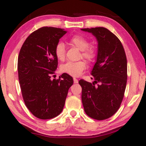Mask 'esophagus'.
Segmentation results:
<instances>
[{
    "label": "esophagus",
    "mask_w": 146,
    "mask_h": 146,
    "mask_svg": "<svg viewBox=\"0 0 146 146\" xmlns=\"http://www.w3.org/2000/svg\"><path fill=\"white\" fill-rule=\"evenodd\" d=\"M73 82H74L75 84H78V80H77L76 78H73Z\"/></svg>",
    "instance_id": "esophagus-1"
}]
</instances>
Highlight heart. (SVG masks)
Instances as JSON below:
<instances>
[{
	"label": "heart",
	"instance_id": "b5f03b06",
	"mask_svg": "<svg viewBox=\"0 0 146 146\" xmlns=\"http://www.w3.org/2000/svg\"><path fill=\"white\" fill-rule=\"evenodd\" d=\"M70 44L75 46L80 50V54L79 58L92 62L96 57L97 51L93 46L89 45V41L82 35H74L69 40ZM55 55L57 59L60 61H64L66 57V50L63 43H58L55 48ZM86 64L84 61L80 60L78 62H68L63 64L60 66V71L63 73L71 75L73 77H78L82 74L84 70L86 68Z\"/></svg>",
	"mask_w": 146,
	"mask_h": 146
}]
</instances>
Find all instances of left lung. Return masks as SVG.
Segmentation results:
<instances>
[{
    "label": "left lung",
    "mask_w": 146,
    "mask_h": 146,
    "mask_svg": "<svg viewBox=\"0 0 146 146\" xmlns=\"http://www.w3.org/2000/svg\"><path fill=\"white\" fill-rule=\"evenodd\" d=\"M98 42L97 61L91 71L93 83L80 80L82 101L90 118L104 120L119 108L127 82V59L121 41L104 27L82 29ZM92 78V79H93Z\"/></svg>",
    "instance_id": "left-lung-1"
}]
</instances>
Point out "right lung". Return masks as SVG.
I'll return each instance as SVG.
<instances>
[{
    "label": "right lung",
    "mask_w": 146,
    "mask_h": 146,
    "mask_svg": "<svg viewBox=\"0 0 146 146\" xmlns=\"http://www.w3.org/2000/svg\"><path fill=\"white\" fill-rule=\"evenodd\" d=\"M66 33L64 29L43 27L31 33L18 58V80L23 100L29 111L40 119H49L62 111L68 90L73 84L71 75L51 80L58 67L55 48Z\"/></svg>",
    "instance_id": "add662e5"
}]
</instances>
